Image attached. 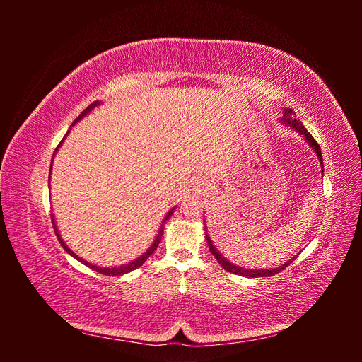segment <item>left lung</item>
Segmentation results:
<instances>
[{
	"label": "left lung",
	"mask_w": 362,
	"mask_h": 362,
	"mask_svg": "<svg viewBox=\"0 0 362 362\" xmlns=\"http://www.w3.org/2000/svg\"><path fill=\"white\" fill-rule=\"evenodd\" d=\"M281 120H282V124H286V125L294 128L300 136L305 137L306 141H308V145L315 151L317 157H319V160H320L322 172H323V158H322L320 146H319V144H317V141L314 140V137L308 133V131H306V128L302 125L300 120L296 119V113L291 110V108H286V110H284V116H282ZM205 229H206V228H205ZM205 238H206L208 247H210V252L214 255V258L217 259L218 264H221L226 272H231V273H234V275H240V276H247V278H267V276H273V275H276V273L282 272L286 267H288L290 262H293V259L296 258V257L291 258L290 261L286 262V264H282V266H279V267H276V269H243V267H238V266L233 264L231 261H228V259L221 254V252H218V250L214 247L210 235H208L206 233H205Z\"/></svg>",
	"instance_id": "8db88e82"
}]
</instances>
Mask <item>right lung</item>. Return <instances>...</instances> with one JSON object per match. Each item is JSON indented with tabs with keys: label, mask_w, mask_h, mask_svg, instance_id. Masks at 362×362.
<instances>
[{
	"label": "right lung",
	"mask_w": 362,
	"mask_h": 362,
	"mask_svg": "<svg viewBox=\"0 0 362 362\" xmlns=\"http://www.w3.org/2000/svg\"><path fill=\"white\" fill-rule=\"evenodd\" d=\"M101 104V101H95V103H92L89 107H87L86 108V110L78 116V117H76L75 119V122L72 124V125H75L76 122H78V120H81L87 113H89V112H92L93 110V108L96 107V105H100ZM68 133H69V131H68ZM68 133H66V136H68ZM64 140V139H63ZM63 140L60 141V145L63 144ZM60 145L57 146V149L60 148ZM57 149L56 151H54V154H56V152H57ZM54 158V157H52ZM51 168H52V160H51ZM173 210H175V206L172 208V210L166 214V217H164V221L161 222L163 225L164 223H166V221H168V218L172 216V213H173ZM52 225H54V231H56V235H57V238H59V242H60V245L63 246V249L64 250H66L68 252V254L69 255H72L74 258H76V259H78L80 262H83V264L84 266H87V267H90V269H93V270H96V272H100L101 273V275H108V276H119V275H125V273H128V272H131V270H136L137 267H140L141 264H144V262L152 255V252H154L156 249H157V246H158V243H160V240H161V237H163V225H161V228H160V231H158V234H157V237H156V240H154V243H152L151 245V247L145 252V254L144 255H140L137 259H134V261H131V262H128V264H124V266H119V267H100V266H95V264H90V262H87V261H84L83 258H80L78 255H75L74 254V252L66 246V243H64L63 242V238L60 237V234H59V231H57V226H56V221H54V216H52Z\"/></svg>",
	"instance_id": "right-lung-1"
}]
</instances>
